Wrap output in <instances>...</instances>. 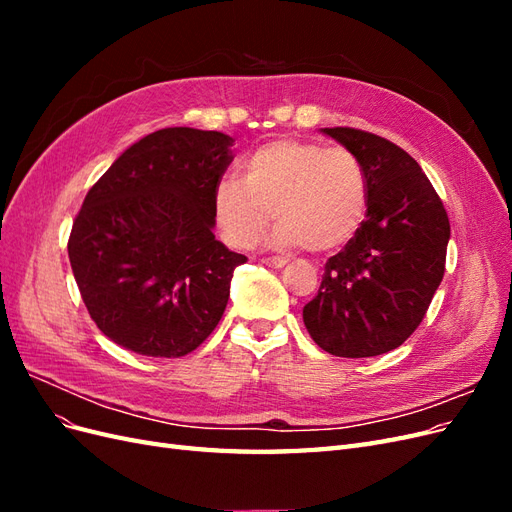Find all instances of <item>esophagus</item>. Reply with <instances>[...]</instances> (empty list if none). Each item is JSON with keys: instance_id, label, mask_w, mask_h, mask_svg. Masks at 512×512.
Wrapping results in <instances>:
<instances>
[{"instance_id": "obj_1", "label": "esophagus", "mask_w": 512, "mask_h": 512, "mask_svg": "<svg viewBox=\"0 0 512 512\" xmlns=\"http://www.w3.org/2000/svg\"><path fill=\"white\" fill-rule=\"evenodd\" d=\"M260 262H262V265H267V267H273V269H282V267L288 265V260L280 258V256H265Z\"/></svg>"}]
</instances>
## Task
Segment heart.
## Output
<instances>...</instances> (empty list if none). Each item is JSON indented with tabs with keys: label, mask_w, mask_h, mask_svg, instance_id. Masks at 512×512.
<instances>
[{
	"label": "heart",
	"mask_w": 512,
	"mask_h": 512,
	"mask_svg": "<svg viewBox=\"0 0 512 512\" xmlns=\"http://www.w3.org/2000/svg\"><path fill=\"white\" fill-rule=\"evenodd\" d=\"M367 177L352 151L282 138L254 151L241 168V181L222 179L213 190V215L224 239L250 247L271 218L277 247L303 245L331 252L363 226Z\"/></svg>",
	"instance_id": "obj_1"
}]
</instances>
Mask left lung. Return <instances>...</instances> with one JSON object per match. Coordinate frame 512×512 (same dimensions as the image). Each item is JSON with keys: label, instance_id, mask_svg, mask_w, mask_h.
I'll list each match as a JSON object with an SVG mask.
<instances>
[{"label": "left lung", "instance_id": "left-lung-1", "mask_svg": "<svg viewBox=\"0 0 512 512\" xmlns=\"http://www.w3.org/2000/svg\"><path fill=\"white\" fill-rule=\"evenodd\" d=\"M322 132L359 158L367 218L329 258L303 322L324 352L365 359L399 348L423 322L444 277L451 224L431 181L404 149L354 128Z\"/></svg>", "mask_w": 512, "mask_h": 512}]
</instances>
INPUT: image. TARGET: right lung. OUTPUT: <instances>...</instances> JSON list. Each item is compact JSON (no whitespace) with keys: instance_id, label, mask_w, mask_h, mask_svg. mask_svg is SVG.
<instances>
[{"instance_id":"1","label":"right lung","mask_w":512,"mask_h":512,"mask_svg":"<svg viewBox=\"0 0 512 512\" xmlns=\"http://www.w3.org/2000/svg\"><path fill=\"white\" fill-rule=\"evenodd\" d=\"M232 143L213 130H158L87 192L68 256L91 320L121 348L177 359L218 327L247 260L213 235Z\"/></svg>"}]
</instances>
